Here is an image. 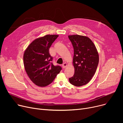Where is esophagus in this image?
<instances>
[{
	"mask_svg": "<svg viewBox=\"0 0 123 123\" xmlns=\"http://www.w3.org/2000/svg\"><path fill=\"white\" fill-rule=\"evenodd\" d=\"M67 66V64L66 63H63V64H62V68H66V67Z\"/></svg>",
	"mask_w": 123,
	"mask_h": 123,
	"instance_id": "1",
	"label": "esophagus"
}]
</instances>
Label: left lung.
I'll return each mask as SVG.
<instances>
[{"label": "left lung", "instance_id": "left-lung-1", "mask_svg": "<svg viewBox=\"0 0 123 123\" xmlns=\"http://www.w3.org/2000/svg\"><path fill=\"white\" fill-rule=\"evenodd\" d=\"M74 48L73 65L75 72L69 79L72 85L80 87L85 85L94 75L99 63V54L95 45L85 36H68Z\"/></svg>", "mask_w": 123, "mask_h": 123}]
</instances>
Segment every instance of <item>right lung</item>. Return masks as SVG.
<instances>
[{
  "label": "right lung",
  "instance_id": "obj_1",
  "mask_svg": "<svg viewBox=\"0 0 123 123\" xmlns=\"http://www.w3.org/2000/svg\"><path fill=\"white\" fill-rule=\"evenodd\" d=\"M58 35H46L32 41L23 55L24 68L30 79L40 87L48 86L52 82L62 68L54 66L49 48Z\"/></svg>",
  "mask_w": 123,
  "mask_h": 123
}]
</instances>
